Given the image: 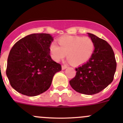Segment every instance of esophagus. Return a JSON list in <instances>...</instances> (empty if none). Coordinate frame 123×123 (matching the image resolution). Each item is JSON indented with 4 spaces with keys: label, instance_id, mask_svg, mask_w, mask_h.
Listing matches in <instances>:
<instances>
[{
    "label": "esophagus",
    "instance_id": "34e87169",
    "mask_svg": "<svg viewBox=\"0 0 123 123\" xmlns=\"http://www.w3.org/2000/svg\"><path fill=\"white\" fill-rule=\"evenodd\" d=\"M67 68V65H62V69H66Z\"/></svg>",
    "mask_w": 123,
    "mask_h": 123
}]
</instances>
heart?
I'll return each mask as SVG.
<instances>
[{
	"label": "heart",
	"mask_w": 123,
	"mask_h": 123,
	"mask_svg": "<svg viewBox=\"0 0 123 123\" xmlns=\"http://www.w3.org/2000/svg\"><path fill=\"white\" fill-rule=\"evenodd\" d=\"M59 47L55 42L49 46L50 56L53 60L59 62L67 54L68 61L75 65L87 61L95 50V43L89 37L79 36H64L58 39Z\"/></svg>",
	"instance_id": "1"
}]
</instances>
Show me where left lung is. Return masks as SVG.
Returning <instances> with one entry per match:
<instances>
[{"mask_svg": "<svg viewBox=\"0 0 123 123\" xmlns=\"http://www.w3.org/2000/svg\"><path fill=\"white\" fill-rule=\"evenodd\" d=\"M95 43V50L86 63L75 68L76 75L69 81L74 90L94 95L108 86L114 79L117 68L115 55L106 41L88 33Z\"/></svg>", "mask_w": 123, "mask_h": 123, "instance_id": "left-lung-1", "label": "left lung"}]
</instances>
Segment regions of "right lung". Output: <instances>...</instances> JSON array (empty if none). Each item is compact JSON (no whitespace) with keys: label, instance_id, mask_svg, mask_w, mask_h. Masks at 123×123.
Instances as JSON below:
<instances>
[{"label":"right lung","instance_id":"obj_1","mask_svg":"<svg viewBox=\"0 0 123 123\" xmlns=\"http://www.w3.org/2000/svg\"><path fill=\"white\" fill-rule=\"evenodd\" d=\"M49 34L38 33L18 40L10 50L6 73L10 85L18 92L34 96L46 91L61 65L52 59Z\"/></svg>","mask_w":123,"mask_h":123}]
</instances>
